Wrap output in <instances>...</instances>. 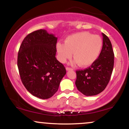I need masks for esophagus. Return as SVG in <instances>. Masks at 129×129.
Instances as JSON below:
<instances>
[{"mask_svg":"<svg viewBox=\"0 0 129 129\" xmlns=\"http://www.w3.org/2000/svg\"><path fill=\"white\" fill-rule=\"evenodd\" d=\"M66 70L67 71H69V70H73V69H72V68H70V67H66Z\"/></svg>","mask_w":129,"mask_h":129,"instance_id":"obj_1","label":"esophagus"}]
</instances>
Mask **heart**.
Instances as JSON below:
<instances>
[{
    "instance_id": "1",
    "label": "heart",
    "mask_w": 129,
    "mask_h": 129,
    "mask_svg": "<svg viewBox=\"0 0 129 129\" xmlns=\"http://www.w3.org/2000/svg\"><path fill=\"white\" fill-rule=\"evenodd\" d=\"M103 48V40L100 36L89 32L76 33L69 36L65 44L58 42L56 49L59 59L64 63L70 59L73 53V63H79L82 67L91 66L96 60Z\"/></svg>"
}]
</instances>
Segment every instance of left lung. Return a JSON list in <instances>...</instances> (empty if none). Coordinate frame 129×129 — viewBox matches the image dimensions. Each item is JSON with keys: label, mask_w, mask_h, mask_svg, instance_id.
I'll use <instances>...</instances> for the list:
<instances>
[{"label": "left lung", "mask_w": 129, "mask_h": 129, "mask_svg": "<svg viewBox=\"0 0 129 129\" xmlns=\"http://www.w3.org/2000/svg\"><path fill=\"white\" fill-rule=\"evenodd\" d=\"M103 36V48L96 60L89 67L76 71V86L85 96L96 95L107 87L113 72L114 53L109 38Z\"/></svg>", "instance_id": "left-lung-1"}]
</instances>
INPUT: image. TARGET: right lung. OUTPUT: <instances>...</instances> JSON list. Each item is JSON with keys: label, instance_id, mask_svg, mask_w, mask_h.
Segmentation results:
<instances>
[{"label": "right lung", "instance_id": "obj_1", "mask_svg": "<svg viewBox=\"0 0 129 129\" xmlns=\"http://www.w3.org/2000/svg\"><path fill=\"white\" fill-rule=\"evenodd\" d=\"M57 39L45 29L35 31L24 38L18 52L22 82L31 94L43 100L55 94L66 74L65 67L55 57Z\"/></svg>", "mask_w": 129, "mask_h": 129}]
</instances>
